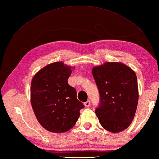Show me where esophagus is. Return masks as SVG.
Listing matches in <instances>:
<instances>
[{
  "label": "esophagus",
  "instance_id": "34e87169",
  "mask_svg": "<svg viewBox=\"0 0 159 159\" xmlns=\"http://www.w3.org/2000/svg\"><path fill=\"white\" fill-rule=\"evenodd\" d=\"M84 106L86 107H90V100H88L87 102H84Z\"/></svg>",
  "mask_w": 159,
  "mask_h": 159
}]
</instances>
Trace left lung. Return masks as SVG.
<instances>
[{
    "mask_svg": "<svg viewBox=\"0 0 159 159\" xmlns=\"http://www.w3.org/2000/svg\"><path fill=\"white\" fill-rule=\"evenodd\" d=\"M99 90L100 104L96 110L100 125L113 134L132 122L138 102L136 74L125 64L106 62L92 69Z\"/></svg>",
    "mask_w": 159,
    "mask_h": 159,
    "instance_id": "1",
    "label": "left lung"
}]
</instances>
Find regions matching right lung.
<instances>
[{
  "label": "right lung",
  "instance_id": "add662e5",
  "mask_svg": "<svg viewBox=\"0 0 159 159\" xmlns=\"http://www.w3.org/2000/svg\"><path fill=\"white\" fill-rule=\"evenodd\" d=\"M75 67L58 61L38 71L31 82L30 100L40 124L52 133L71 129L84 104L77 98L75 89L68 84Z\"/></svg>",
  "mask_w": 159,
  "mask_h": 159
}]
</instances>
